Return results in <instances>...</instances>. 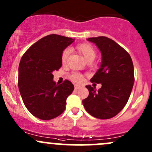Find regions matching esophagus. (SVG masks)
I'll return each instance as SVG.
<instances>
[{
	"mask_svg": "<svg viewBox=\"0 0 152 152\" xmlns=\"http://www.w3.org/2000/svg\"><path fill=\"white\" fill-rule=\"evenodd\" d=\"M80 88V86H77V85H75V90H78Z\"/></svg>",
	"mask_w": 152,
	"mask_h": 152,
	"instance_id": "obj_1",
	"label": "esophagus"
}]
</instances>
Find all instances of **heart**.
Returning a JSON list of instances; mask_svg holds the SVG:
<instances>
[{
	"instance_id": "b5f03b06",
	"label": "heart",
	"mask_w": 152,
	"mask_h": 152,
	"mask_svg": "<svg viewBox=\"0 0 152 152\" xmlns=\"http://www.w3.org/2000/svg\"><path fill=\"white\" fill-rule=\"evenodd\" d=\"M77 49L79 50L81 53L84 56L85 58L87 59L88 61H93L96 57V50L94 47L89 43H82L80 44L77 46ZM70 53V50L68 48L64 50L61 54V61L64 64L67 60ZM70 79L75 83H80L83 80V76L78 72H73L70 75Z\"/></svg>"
}]
</instances>
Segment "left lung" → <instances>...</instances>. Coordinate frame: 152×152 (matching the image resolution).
<instances>
[{"mask_svg": "<svg viewBox=\"0 0 152 152\" xmlns=\"http://www.w3.org/2000/svg\"><path fill=\"white\" fill-rule=\"evenodd\" d=\"M102 53L100 68L91 79L102 88L86 86L89 95L83 100L85 109L93 117L109 119L121 112L128 102L134 83L133 61L128 52L107 37H90Z\"/></svg>", "mask_w": 152, "mask_h": 152, "instance_id": "1", "label": "left lung"}]
</instances>
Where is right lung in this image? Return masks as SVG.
I'll return each instance as SVG.
<instances>
[{
	"label": "right lung",
	"mask_w": 152,
	"mask_h": 152,
	"mask_svg": "<svg viewBox=\"0 0 152 152\" xmlns=\"http://www.w3.org/2000/svg\"><path fill=\"white\" fill-rule=\"evenodd\" d=\"M74 40L55 34L47 35L34 43L21 58L19 92L26 108L37 118L51 120L66 108V99L74 86L67 80L56 84L53 72L61 67L62 52Z\"/></svg>",
	"instance_id": "obj_1"
}]
</instances>
